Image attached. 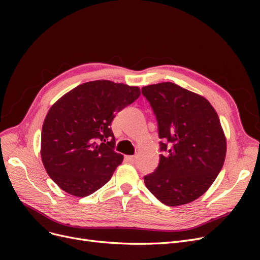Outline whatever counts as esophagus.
<instances>
[{
    "mask_svg": "<svg viewBox=\"0 0 260 260\" xmlns=\"http://www.w3.org/2000/svg\"><path fill=\"white\" fill-rule=\"evenodd\" d=\"M127 159H128L130 162L135 164V162L137 161V157H136V156H127Z\"/></svg>",
    "mask_w": 260,
    "mask_h": 260,
    "instance_id": "esophagus-1",
    "label": "esophagus"
}]
</instances>
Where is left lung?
Masks as SVG:
<instances>
[{
	"instance_id": "8db88e82",
	"label": "left lung",
	"mask_w": 260,
	"mask_h": 260,
	"mask_svg": "<svg viewBox=\"0 0 260 260\" xmlns=\"http://www.w3.org/2000/svg\"><path fill=\"white\" fill-rule=\"evenodd\" d=\"M142 94L158 123L159 164L144 177L146 187L167 206L198 200L221 170L226 141L215 108L202 95L172 82L146 85Z\"/></svg>"
}]
</instances>
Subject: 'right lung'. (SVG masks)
<instances>
[{
	"label": "right lung",
	"instance_id": "obj_1",
	"mask_svg": "<svg viewBox=\"0 0 260 260\" xmlns=\"http://www.w3.org/2000/svg\"><path fill=\"white\" fill-rule=\"evenodd\" d=\"M139 86L109 80L85 82L61 96L46 114L41 158L61 190L88 196L111 180L123 156L115 152V115L140 96Z\"/></svg>",
	"mask_w": 260,
	"mask_h": 260
}]
</instances>
